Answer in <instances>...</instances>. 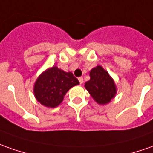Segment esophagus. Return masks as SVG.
Masks as SVG:
<instances>
[{"label": "esophagus", "instance_id": "esophagus-1", "mask_svg": "<svg viewBox=\"0 0 153 153\" xmlns=\"http://www.w3.org/2000/svg\"><path fill=\"white\" fill-rule=\"evenodd\" d=\"M78 81H79V82H80V84H82V83H83V78H82V77H79Z\"/></svg>", "mask_w": 153, "mask_h": 153}]
</instances>
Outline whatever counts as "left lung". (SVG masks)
<instances>
[{
	"label": "left lung",
	"mask_w": 153,
	"mask_h": 153,
	"mask_svg": "<svg viewBox=\"0 0 153 153\" xmlns=\"http://www.w3.org/2000/svg\"><path fill=\"white\" fill-rule=\"evenodd\" d=\"M90 80L85 83V88L99 105H106L116 97L117 86L114 80L102 66L93 67L90 71Z\"/></svg>",
	"instance_id": "left-lung-1"
}]
</instances>
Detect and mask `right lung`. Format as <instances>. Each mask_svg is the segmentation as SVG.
<instances>
[{
	"instance_id": "obj_1",
	"label": "right lung",
	"mask_w": 153,
	"mask_h": 153,
	"mask_svg": "<svg viewBox=\"0 0 153 153\" xmlns=\"http://www.w3.org/2000/svg\"><path fill=\"white\" fill-rule=\"evenodd\" d=\"M79 84V81L71 72L53 66L47 68L35 82L33 92L36 101L50 108L58 107L64 96L71 87Z\"/></svg>"
}]
</instances>
